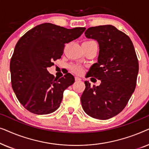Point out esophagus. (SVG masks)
<instances>
[{
  "mask_svg": "<svg viewBox=\"0 0 149 149\" xmlns=\"http://www.w3.org/2000/svg\"><path fill=\"white\" fill-rule=\"evenodd\" d=\"M81 79L79 78L78 77H75V81H81Z\"/></svg>",
  "mask_w": 149,
  "mask_h": 149,
  "instance_id": "obj_1",
  "label": "esophagus"
}]
</instances>
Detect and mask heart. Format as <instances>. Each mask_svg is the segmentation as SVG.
Returning <instances> with one entry per match:
<instances>
[{
	"instance_id": "heart-1",
	"label": "heart",
	"mask_w": 149,
	"mask_h": 149,
	"mask_svg": "<svg viewBox=\"0 0 149 149\" xmlns=\"http://www.w3.org/2000/svg\"><path fill=\"white\" fill-rule=\"evenodd\" d=\"M70 69L72 72L76 74H81L83 72V68L78 64H71L70 66Z\"/></svg>"
}]
</instances>
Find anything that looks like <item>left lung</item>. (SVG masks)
<instances>
[{
	"label": "left lung",
	"instance_id": "left-lung-1",
	"mask_svg": "<svg viewBox=\"0 0 149 149\" xmlns=\"http://www.w3.org/2000/svg\"><path fill=\"white\" fill-rule=\"evenodd\" d=\"M85 34L98 42L97 62L87 73L101 83L91 87L89 81H85L81 105L90 117L109 119L123 111L134 93L139 68L138 58L129 36L115 26L91 27Z\"/></svg>",
	"mask_w": 149,
	"mask_h": 149
}]
</instances>
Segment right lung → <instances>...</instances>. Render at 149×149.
Returning a JSON list of instances; mask_svg holds the SVG:
<instances>
[{
    "label": "right lung",
    "instance_id": "obj_1",
    "mask_svg": "<svg viewBox=\"0 0 149 149\" xmlns=\"http://www.w3.org/2000/svg\"><path fill=\"white\" fill-rule=\"evenodd\" d=\"M85 30L44 23L30 30L18 40L10 62L12 88L28 111L47 115L60 107L64 91L74 83V78L70 73L55 78L47 68L61 58L65 45L78 38Z\"/></svg>",
    "mask_w": 149,
    "mask_h": 149
}]
</instances>
